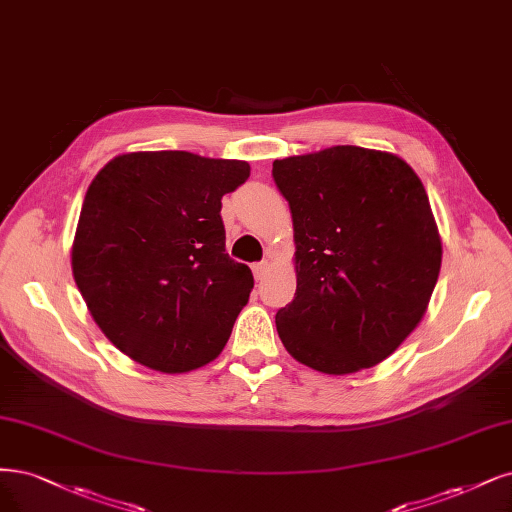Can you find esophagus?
<instances>
[{"mask_svg":"<svg viewBox=\"0 0 512 512\" xmlns=\"http://www.w3.org/2000/svg\"><path fill=\"white\" fill-rule=\"evenodd\" d=\"M269 269H271V264H269V262H256L254 267H252V271H254V277H256V279H262L264 275L269 273Z\"/></svg>","mask_w":512,"mask_h":512,"instance_id":"obj_1","label":"esophagus"}]
</instances>
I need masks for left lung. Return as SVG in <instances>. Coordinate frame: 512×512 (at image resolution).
I'll return each mask as SVG.
<instances>
[{
	"label": "left lung",
	"mask_w": 512,
	"mask_h": 512,
	"mask_svg": "<svg viewBox=\"0 0 512 512\" xmlns=\"http://www.w3.org/2000/svg\"><path fill=\"white\" fill-rule=\"evenodd\" d=\"M294 226V301L275 324L326 375L392 356L424 317L443 260L426 188L394 152L332 146L273 163Z\"/></svg>",
	"instance_id": "left-lung-1"
}]
</instances>
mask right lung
I'll return each instance as SVG.
<instances>
[{
	"label": "right lung",
	"mask_w": 512,
	"mask_h": 512,
	"mask_svg": "<svg viewBox=\"0 0 512 512\" xmlns=\"http://www.w3.org/2000/svg\"><path fill=\"white\" fill-rule=\"evenodd\" d=\"M248 178L245 161L158 150L114 156L88 186L72 273L95 324L137 364L178 375L220 356L254 288L220 218Z\"/></svg>",
	"instance_id": "1"
}]
</instances>
